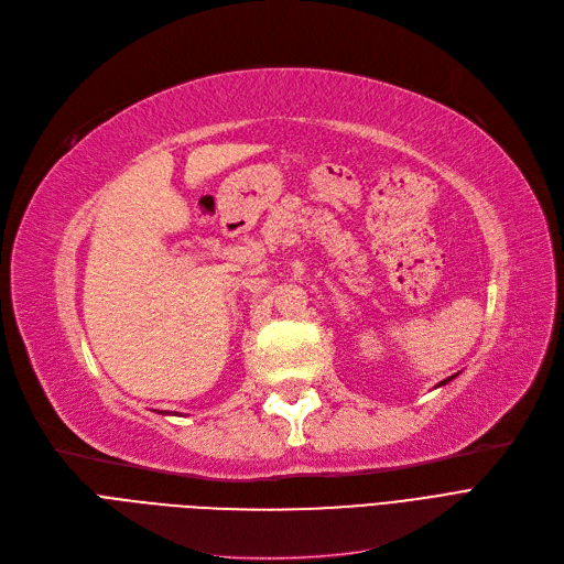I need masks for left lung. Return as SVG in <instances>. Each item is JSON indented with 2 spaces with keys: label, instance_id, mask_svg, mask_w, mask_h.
<instances>
[{
  "label": "left lung",
  "instance_id": "left-lung-1",
  "mask_svg": "<svg viewBox=\"0 0 564 564\" xmlns=\"http://www.w3.org/2000/svg\"><path fill=\"white\" fill-rule=\"evenodd\" d=\"M455 377H457V375H453V377H448V379H443V381L438 383V387H443V383H448V381H451V379H455Z\"/></svg>",
  "mask_w": 564,
  "mask_h": 564
}]
</instances>
